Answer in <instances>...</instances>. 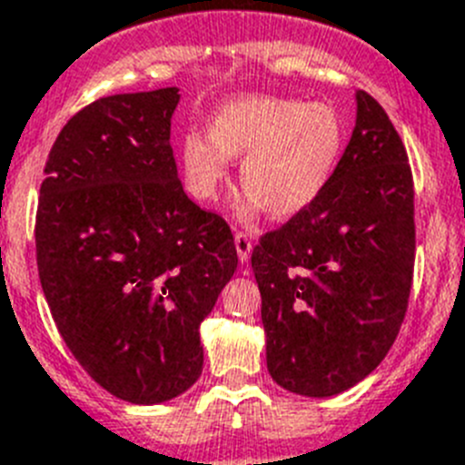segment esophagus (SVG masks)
<instances>
[{
    "instance_id": "esophagus-1",
    "label": "esophagus",
    "mask_w": 465,
    "mask_h": 465,
    "mask_svg": "<svg viewBox=\"0 0 465 465\" xmlns=\"http://www.w3.org/2000/svg\"><path fill=\"white\" fill-rule=\"evenodd\" d=\"M233 245H236L238 259H241V262H248L250 254H252V238L245 232H238L236 236H233Z\"/></svg>"
}]
</instances>
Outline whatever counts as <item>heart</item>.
Instances as JSON below:
<instances>
[{
    "instance_id": "1",
    "label": "heart",
    "mask_w": 465,
    "mask_h": 465,
    "mask_svg": "<svg viewBox=\"0 0 465 465\" xmlns=\"http://www.w3.org/2000/svg\"><path fill=\"white\" fill-rule=\"evenodd\" d=\"M345 148V120L324 102L245 94L217 108L208 134L187 132L181 164L190 194L211 202L229 181L241 157V220L262 208L275 220L303 213L329 185Z\"/></svg>"
}]
</instances>
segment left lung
<instances>
[{
  "instance_id": "left-lung-1",
  "label": "left lung",
  "mask_w": 465,
  "mask_h": 465,
  "mask_svg": "<svg viewBox=\"0 0 465 465\" xmlns=\"http://www.w3.org/2000/svg\"><path fill=\"white\" fill-rule=\"evenodd\" d=\"M336 173L311 206L252 250L266 366L280 387L324 399L387 357L415 269V190L403 141L368 92Z\"/></svg>"
}]
</instances>
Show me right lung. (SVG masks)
<instances>
[{
    "label": "right lung",
    "instance_id": "1",
    "mask_svg": "<svg viewBox=\"0 0 465 465\" xmlns=\"http://www.w3.org/2000/svg\"><path fill=\"white\" fill-rule=\"evenodd\" d=\"M178 87H162L78 111L50 148L36 211L57 331L94 382L136 405L199 380V326L238 266L232 229L178 181Z\"/></svg>",
    "mask_w": 465,
    "mask_h": 465
}]
</instances>
